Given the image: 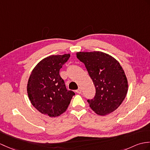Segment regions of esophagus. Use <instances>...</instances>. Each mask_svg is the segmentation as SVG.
Returning <instances> with one entry per match:
<instances>
[{"label":"esophagus","instance_id":"esophagus-1","mask_svg":"<svg viewBox=\"0 0 150 150\" xmlns=\"http://www.w3.org/2000/svg\"><path fill=\"white\" fill-rule=\"evenodd\" d=\"M76 92L77 93H79V94H81V93H82V89H81V88H79L77 90H76Z\"/></svg>","mask_w":150,"mask_h":150}]
</instances>
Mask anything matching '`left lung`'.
Wrapping results in <instances>:
<instances>
[{
  "instance_id": "1",
  "label": "left lung",
  "mask_w": 150,
  "mask_h": 150,
  "mask_svg": "<svg viewBox=\"0 0 150 150\" xmlns=\"http://www.w3.org/2000/svg\"><path fill=\"white\" fill-rule=\"evenodd\" d=\"M76 54L85 64L96 89L94 98L88 100L89 107L100 116L114 112L128 92L127 78L120 62L100 51L79 52Z\"/></svg>"
}]
</instances>
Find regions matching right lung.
Returning <instances> with one entry per match:
<instances>
[{"label": "right lung", "mask_w": 150, "mask_h": 150, "mask_svg": "<svg viewBox=\"0 0 150 150\" xmlns=\"http://www.w3.org/2000/svg\"><path fill=\"white\" fill-rule=\"evenodd\" d=\"M70 54L52 55L34 68L28 80L27 91L32 105L44 115L55 117L68 109L75 93L68 91L59 70Z\"/></svg>", "instance_id": "right-lung-1"}]
</instances>
